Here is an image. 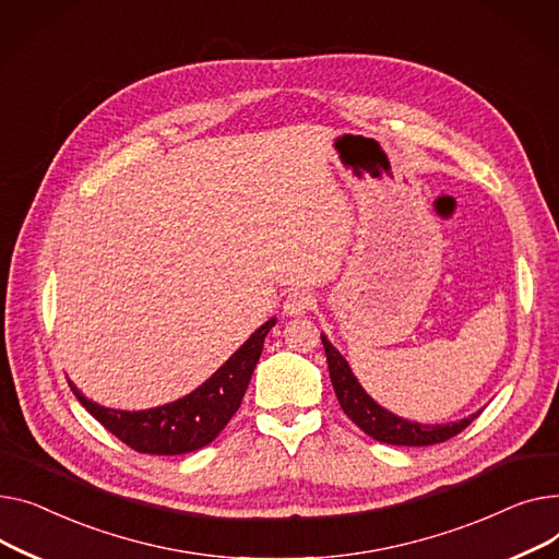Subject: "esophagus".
Returning a JSON list of instances; mask_svg holds the SVG:
<instances>
[{"label": "esophagus", "instance_id": "1", "mask_svg": "<svg viewBox=\"0 0 559 559\" xmlns=\"http://www.w3.org/2000/svg\"><path fill=\"white\" fill-rule=\"evenodd\" d=\"M311 307H313V295L307 290H293L284 300V311L288 316H305Z\"/></svg>", "mask_w": 559, "mask_h": 559}]
</instances>
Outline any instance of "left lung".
I'll list each match as a JSON object with an SVG mask.
<instances>
[{
    "instance_id": "obj_1",
    "label": "left lung",
    "mask_w": 559,
    "mask_h": 559,
    "mask_svg": "<svg viewBox=\"0 0 559 559\" xmlns=\"http://www.w3.org/2000/svg\"><path fill=\"white\" fill-rule=\"evenodd\" d=\"M322 338V347L326 354V364H330V379L336 390V397L345 415L358 426L360 431H366L370 438L385 442V444H397V447H429L444 442L461 431L478 417V413L461 419V421H449V424H417L402 419L397 415L388 413L381 408L368 392L360 388L356 377L352 374L347 360L338 354V349Z\"/></svg>"
}]
</instances>
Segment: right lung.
<instances>
[{
	"mask_svg": "<svg viewBox=\"0 0 559 559\" xmlns=\"http://www.w3.org/2000/svg\"><path fill=\"white\" fill-rule=\"evenodd\" d=\"M271 326H275V318L261 324L201 388L167 406L135 413L112 411L90 402L72 381L70 388L94 419L138 453H189L210 444L239 411Z\"/></svg>",
	"mask_w": 559,
	"mask_h": 559,
	"instance_id": "obj_1",
	"label": "right lung"
}]
</instances>
